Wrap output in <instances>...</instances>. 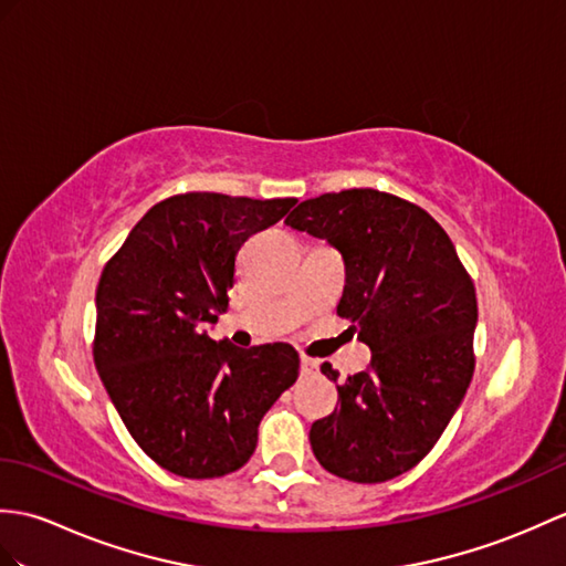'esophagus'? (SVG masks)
Segmentation results:
<instances>
[{"label":"esophagus","instance_id":"esophagus-1","mask_svg":"<svg viewBox=\"0 0 566 566\" xmlns=\"http://www.w3.org/2000/svg\"><path fill=\"white\" fill-rule=\"evenodd\" d=\"M315 371H318V361L311 359V357H301V374L311 376V374H315Z\"/></svg>","mask_w":566,"mask_h":566}]
</instances>
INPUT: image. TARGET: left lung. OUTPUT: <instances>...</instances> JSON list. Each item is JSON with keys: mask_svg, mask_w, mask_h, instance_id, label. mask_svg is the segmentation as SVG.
I'll return each instance as SVG.
<instances>
[{"mask_svg": "<svg viewBox=\"0 0 566 566\" xmlns=\"http://www.w3.org/2000/svg\"><path fill=\"white\" fill-rule=\"evenodd\" d=\"M286 227L335 245L345 260L339 318L371 349L366 371L339 380V407L311 427L333 475L374 484L412 470L449 427L475 371L478 298L439 221L374 188L301 202Z\"/></svg>", "mask_w": 566, "mask_h": 566, "instance_id": "left-lung-1", "label": "left lung"}]
</instances>
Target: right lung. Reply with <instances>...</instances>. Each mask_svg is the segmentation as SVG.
I'll list each match as a JSON object with an SVG mask.
<instances>
[{"label": "right lung", "instance_id": "obj_1", "mask_svg": "<svg viewBox=\"0 0 566 566\" xmlns=\"http://www.w3.org/2000/svg\"><path fill=\"white\" fill-rule=\"evenodd\" d=\"M294 205V197L174 195L105 262L96 369L139 449L174 475L207 480L245 465L260 419L298 378L292 345L241 349L202 331L229 306L241 245Z\"/></svg>", "mask_w": 566, "mask_h": 566}]
</instances>
